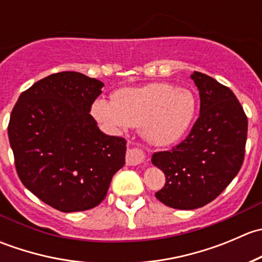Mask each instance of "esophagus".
I'll use <instances>...</instances> for the list:
<instances>
[{
  "label": "esophagus",
  "mask_w": 262,
  "mask_h": 262,
  "mask_svg": "<svg viewBox=\"0 0 262 262\" xmlns=\"http://www.w3.org/2000/svg\"><path fill=\"white\" fill-rule=\"evenodd\" d=\"M146 160V156H144L143 150L139 149L137 147H130L126 150L125 156V162L128 166H137L141 165L142 162H144Z\"/></svg>",
  "instance_id": "esophagus-1"
}]
</instances>
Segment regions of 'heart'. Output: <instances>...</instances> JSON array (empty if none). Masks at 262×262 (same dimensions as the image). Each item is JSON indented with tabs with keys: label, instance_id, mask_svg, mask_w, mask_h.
I'll use <instances>...</instances> for the list:
<instances>
[{
	"label": "heart",
	"instance_id": "obj_1",
	"mask_svg": "<svg viewBox=\"0 0 262 262\" xmlns=\"http://www.w3.org/2000/svg\"><path fill=\"white\" fill-rule=\"evenodd\" d=\"M196 112V97L190 90L162 82L120 89L113 95V102L99 99L92 105V115L105 126L114 130L128 125L143 128L147 142L157 147L180 142Z\"/></svg>",
	"mask_w": 262,
	"mask_h": 262
}]
</instances>
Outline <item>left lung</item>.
Segmentation results:
<instances>
[{
    "mask_svg": "<svg viewBox=\"0 0 262 262\" xmlns=\"http://www.w3.org/2000/svg\"><path fill=\"white\" fill-rule=\"evenodd\" d=\"M191 80L199 90V118L180 144L152 156L166 176L156 198L184 210L204 207L231 184L244 163L247 139V116L231 89L200 72Z\"/></svg>",
    "mask_w": 262,
    "mask_h": 262,
    "instance_id": "left-lung-1",
    "label": "left lung"
}]
</instances>
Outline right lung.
Here are the masks:
<instances>
[{
	"label": "right lung",
	"mask_w": 262,
	"mask_h": 262,
	"mask_svg": "<svg viewBox=\"0 0 262 262\" xmlns=\"http://www.w3.org/2000/svg\"><path fill=\"white\" fill-rule=\"evenodd\" d=\"M102 87L82 73H54L24 91L10 116L18 178L60 212L99 205L125 163V139L102 133L90 114Z\"/></svg>",
	"instance_id": "add662e5"
}]
</instances>
